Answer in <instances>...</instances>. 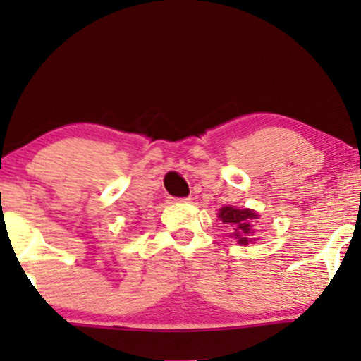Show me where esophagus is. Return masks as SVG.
<instances>
[{"mask_svg":"<svg viewBox=\"0 0 361 361\" xmlns=\"http://www.w3.org/2000/svg\"><path fill=\"white\" fill-rule=\"evenodd\" d=\"M174 202H184L185 204V202H190V199L189 197H179V199H174Z\"/></svg>","mask_w":361,"mask_h":361,"instance_id":"1","label":"esophagus"}]
</instances>
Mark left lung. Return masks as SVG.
<instances>
[{"label":"left lung","instance_id":"left-lung-1","mask_svg":"<svg viewBox=\"0 0 361 361\" xmlns=\"http://www.w3.org/2000/svg\"><path fill=\"white\" fill-rule=\"evenodd\" d=\"M220 220L233 230V236L238 238L241 245H248L253 240L255 233V220L258 215L250 209H235V207H221Z\"/></svg>","mask_w":361,"mask_h":361}]
</instances>
